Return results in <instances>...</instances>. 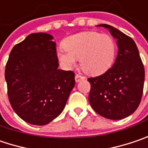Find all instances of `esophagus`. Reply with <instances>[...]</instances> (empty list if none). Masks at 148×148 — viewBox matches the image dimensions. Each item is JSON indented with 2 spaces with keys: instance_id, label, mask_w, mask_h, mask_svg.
<instances>
[{
  "instance_id": "1",
  "label": "esophagus",
  "mask_w": 148,
  "mask_h": 148,
  "mask_svg": "<svg viewBox=\"0 0 148 148\" xmlns=\"http://www.w3.org/2000/svg\"><path fill=\"white\" fill-rule=\"evenodd\" d=\"M85 79V77L81 75V74H76L75 75V81L76 82H79V81H80L82 79Z\"/></svg>"
}]
</instances>
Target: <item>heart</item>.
<instances>
[{
	"label": "heart",
	"mask_w": 148,
	"mask_h": 148,
	"mask_svg": "<svg viewBox=\"0 0 148 148\" xmlns=\"http://www.w3.org/2000/svg\"><path fill=\"white\" fill-rule=\"evenodd\" d=\"M64 47L58 50V58L66 68L75 64L80 59L83 69L90 74L106 71L113 64L116 54V42L106 33L82 32L67 38Z\"/></svg>",
	"instance_id": "heart-1"
}]
</instances>
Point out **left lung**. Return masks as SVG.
Masks as SVG:
<instances>
[{"mask_svg":"<svg viewBox=\"0 0 148 148\" xmlns=\"http://www.w3.org/2000/svg\"><path fill=\"white\" fill-rule=\"evenodd\" d=\"M108 28L117 39L118 53L111 68L101 75L88 79L90 84L89 101L99 115L110 120H121L137 109L143 93L145 70L135 42L116 28Z\"/></svg>","mask_w":148,"mask_h":148,"instance_id":"left-lung-1","label":"left lung"}]
</instances>
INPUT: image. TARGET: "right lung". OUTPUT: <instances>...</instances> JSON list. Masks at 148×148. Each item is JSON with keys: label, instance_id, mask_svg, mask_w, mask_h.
Listing matches in <instances>:
<instances>
[{"label": "right lung", "instance_id": "right-lung-1", "mask_svg": "<svg viewBox=\"0 0 148 148\" xmlns=\"http://www.w3.org/2000/svg\"><path fill=\"white\" fill-rule=\"evenodd\" d=\"M43 32L16 44L5 69L10 104L26 122L43 126L64 109L75 79L73 71L58 69L56 43Z\"/></svg>", "mask_w": 148, "mask_h": 148}]
</instances>
